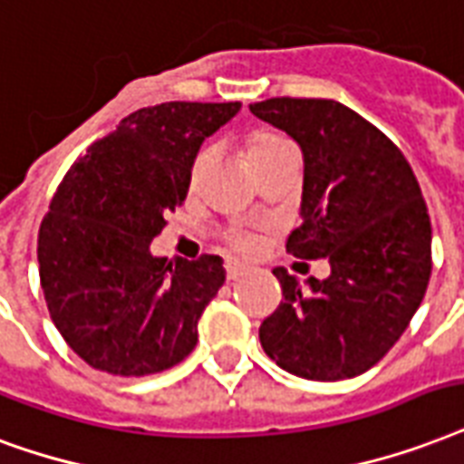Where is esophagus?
Wrapping results in <instances>:
<instances>
[{"label":"esophagus","instance_id":"obj_1","mask_svg":"<svg viewBox=\"0 0 464 464\" xmlns=\"http://www.w3.org/2000/svg\"><path fill=\"white\" fill-rule=\"evenodd\" d=\"M246 275H247V265L236 263V260H228V263H226V277L231 279V282L246 277Z\"/></svg>","mask_w":464,"mask_h":464}]
</instances>
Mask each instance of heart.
Segmentation results:
<instances>
[{
  "label": "heart",
  "instance_id": "obj_1",
  "mask_svg": "<svg viewBox=\"0 0 464 464\" xmlns=\"http://www.w3.org/2000/svg\"><path fill=\"white\" fill-rule=\"evenodd\" d=\"M285 150H292L289 143L285 138H279L277 133H272V130H253V133H247L246 136V155L247 162H250V168H257L260 162L270 160L275 155L285 153ZM208 162H211V153H208L207 148L197 153V158L192 160V168H189V177H187V187L189 189H197L201 182V177L207 172ZM238 247L243 250H250L253 247V240L250 238H238Z\"/></svg>",
  "mask_w": 464,
  "mask_h": 464
}]
</instances>
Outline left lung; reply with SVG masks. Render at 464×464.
<instances>
[{
	"instance_id": "obj_1",
	"label": "left lung",
	"mask_w": 464,
	"mask_h": 464,
	"mask_svg": "<svg viewBox=\"0 0 464 464\" xmlns=\"http://www.w3.org/2000/svg\"><path fill=\"white\" fill-rule=\"evenodd\" d=\"M250 111L304 155L299 217L287 253L326 257L304 285L272 275L282 302L260 326L267 358L316 382L367 372L404 334L430 277V218L411 165L380 129L334 99L277 97Z\"/></svg>"
}]
</instances>
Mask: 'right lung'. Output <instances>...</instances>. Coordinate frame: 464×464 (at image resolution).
<instances>
[{
	"label": "right lung",
	"instance_id": "right-lung-1",
	"mask_svg": "<svg viewBox=\"0 0 464 464\" xmlns=\"http://www.w3.org/2000/svg\"><path fill=\"white\" fill-rule=\"evenodd\" d=\"M238 102L138 109L75 162L38 231L45 304L60 335L94 370L143 377L182 362L226 282L224 260L150 253L165 217L187 199L201 143Z\"/></svg>",
	"mask_w": 464,
	"mask_h": 464
}]
</instances>
